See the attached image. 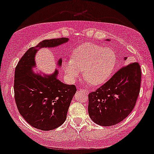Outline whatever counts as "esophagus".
<instances>
[{
	"label": "esophagus",
	"instance_id": "esophagus-1",
	"mask_svg": "<svg viewBox=\"0 0 154 154\" xmlns=\"http://www.w3.org/2000/svg\"><path fill=\"white\" fill-rule=\"evenodd\" d=\"M82 90H83V91L84 92H85V94H88V92H89V91H88V90H85V89H81Z\"/></svg>",
	"mask_w": 154,
	"mask_h": 154
}]
</instances>
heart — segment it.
<instances>
[{
	"label": "heart",
	"mask_w": 154,
	"mask_h": 154,
	"mask_svg": "<svg viewBox=\"0 0 154 154\" xmlns=\"http://www.w3.org/2000/svg\"><path fill=\"white\" fill-rule=\"evenodd\" d=\"M116 61V54L111 48L85 43L73 51L71 61L63 63V69L71 80H75L80 71L83 70L84 79L91 85H97L110 77Z\"/></svg>",
	"instance_id": "1"
}]
</instances>
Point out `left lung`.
Here are the masks:
<instances>
[{
	"instance_id": "1",
	"label": "left lung",
	"mask_w": 154,
	"mask_h": 154,
	"mask_svg": "<svg viewBox=\"0 0 154 154\" xmlns=\"http://www.w3.org/2000/svg\"><path fill=\"white\" fill-rule=\"evenodd\" d=\"M141 77L140 65L131 63L121 67L106 83L90 92L88 94L90 119L102 126H111L123 121L135 106Z\"/></svg>"
}]
</instances>
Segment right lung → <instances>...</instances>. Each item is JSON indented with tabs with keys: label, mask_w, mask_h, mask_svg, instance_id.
<instances>
[{
	"label": "right lung",
	"mask_w": 154,
	"mask_h": 154,
	"mask_svg": "<svg viewBox=\"0 0 154 154\" xmlns=\"http://www.w3.org/2000/svg\"><path fill=\"white\" fill-rule=\"evenodd\" d=\"M67 38L45 40L25 52L14 71V100L19 112L29 125L47 131L62 125L66 119L71 100L76 92L74 85H66L52 75L35 74V54L38 48L57 47L68 41ZM62 59L58 61L59 66Z\"/></svg>",
	"instance_id": "add662e5"
}]
</instances>
